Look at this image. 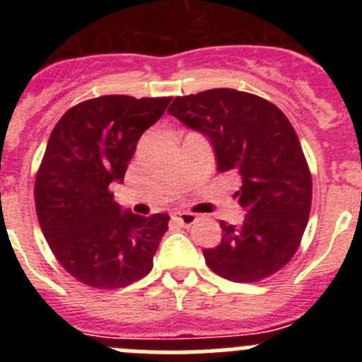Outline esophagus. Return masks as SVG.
Instances as JSON below:
<instances>
[{
  "label": "esophagus",
  "instance_id": "obj_1",
  "mask_svg": "<svg viewBox=\"0 0 362 362\" xmlns=\"http://www.w3.org/2000/svg\"><path fill=\"white\" fill-rule=\"evenodd\" d=\"M171 218H173L175 222H178L180 226H192L198 221L196 214H191V211H173V214H171Z\"/></svg>",
  "mask_w": 362,
  "mask_h": 362
}]
</instances>
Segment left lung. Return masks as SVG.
I'll list each match as a JSON object with an SVG mask.
<instances>
[{"instance_id":"8db88e82","label":"left lung","mask_w":362,"mask_h":362,"mask_svg":"<svg viewBox=\"0 0 362 362\" xmlns=\"http://www.w3.org/2000/svg\"><path fill=\"white\" fill-rule=\"evenodd\" d=\"M211 141L217 171L242 178V226L221 221L222 240L204 249L208 268L231 282L268 279L293 259L312 206V173L293 124L264 98L236 89L177 96L168 108Z\"/></svg>"}]
</instances>
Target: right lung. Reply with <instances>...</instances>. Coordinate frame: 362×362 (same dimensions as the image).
Wrapping results in <instances>:
<instances>
[{"label": "right lung", "instance_id": "obj_1", "mask_svg": "<svg viewBox=\"0 0 362 362\" xmlns=\"http://www.w3.org/2000/svg\"><path fill=\"white\" fill-rule=\"evenodd\" d=\"M171 98L124 94L75 105L52 129L35 180L40 228L59 264L94 289H119L151 273L170 215L122 214L110 184L124 180L145 129Z\"/></svg>", "mask_w": 362, "mask_h": 362}]
</instances>
